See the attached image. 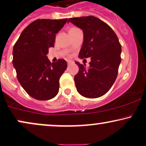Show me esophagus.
Returning <instances> with one entry per match:
<instances>
[{
    "label": "esophagus",
    "instance_id": "esophagus-1",
    "mask_svg": "<svg viewBox=\"0 0 146 146\" xmlns=\"http://www.w3.org/2000/svg\"><path fill=\"white\" fill-rule=\"evenodd\" d=\"M73 60H67V64H68V65H70V64H73Z\"/></svg>",
    "mask_w": 146,
    "mask_h": 146
}]
</instances>
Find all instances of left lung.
Returning a JSON list of instances; mask_svg holds the SVG:
<instances>
[{
  "label": "left lung",
  "instance_id": "obj_1",
  "mask_svg": "<svg viewBox=\"0 0 146 146\" xmlns=\"http://www.w3.org/2000/svg\"><path fill=\"white\" fill-rule=\"evenodd\" d=\"M82 29L84 42L80 58L91 57L90 67L75 62L79 72L74 80L77 92L83 96L96 98L104 95L117 79L121 63V46L117 35L105 22L94 16L70 18Z\"/></svg>",
  "mask_w": 146,
  "mask_h": 146
}]
</instances>
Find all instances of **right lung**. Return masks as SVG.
<instances>
[{
    "mask_svg": "<svg viewBox=\"0 0 146 146\" xmlns=\"http://www.w3.org/2000/svg\"><path fill=\"white\" fill-rule=\"evenodd\" d=\"M64 19H37L23 29L13 50V64L18 81L28 94L38 100L56 96L59 79L67 67L64 59L50 62L48 48L56 34L67 23Z\"/></svg>",
    "mask_w": 146,
    "mask_h": 146,
    "instance_id": "right-lung-1",
    "label": "right lung"
}]
</instances>
